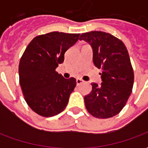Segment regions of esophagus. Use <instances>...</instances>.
<instances>
[{
	"mask_svg": "<svg viewBox=\"0 0 148 148\" xmlns=\"http://www.w3.org/2000/svg\"><path fill=\"white\" fill-rule=\"evenodd\" d=\"M83 82V81L82 80L81 78H77L76 79V83H77V85H80V84H82Z\"/></svg>",
	"mask_w": 148,
	"mask_h": 148,
	"instance_id": "esophagus-1",
	"label": "esophagus"
}]
</instances>
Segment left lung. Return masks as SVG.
<instances>
[{
    "instance_id": "left-lung-1",
    "label": "left lung",
    "mask_w": 148,
    "mask_h": 148,
    "mask_svg": "<svg viewBox=\"0 0 148 148\" xmlns=\"http://www.w3.org/2000/svg\"><path fill=\"white\" fill-rule=\"evenodd\" d=\"M93 50V62L101 70V84L91 83L92 90L85 96L87 111L94 117L114 116L124 108L134 83L133 69L124 42L112 35L93 31L81 35Z\"/></svg>"
}]
</instances>
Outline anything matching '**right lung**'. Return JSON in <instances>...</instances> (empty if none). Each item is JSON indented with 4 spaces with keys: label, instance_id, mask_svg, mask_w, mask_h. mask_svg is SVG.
<instances>
[{
    "label": "right lung",
    "instance_id": "add662e5",
    "mask_svg": "<svg viewBox=\"0 0 148 148\" xmlns=\"http://www.w3.org/2000/svg\"><path fill=\"white\" fill-rule=\"evenodd\" d=\"M80 34L53 32L35 37L19 64L21 90L26 102L37 114L49 117L67 106L76 79H66L55 70L64 61L65 52L74 45Z\"/></svg>",
    "mask_w": 148,
    "mask_h": 148
}]
</instances>
